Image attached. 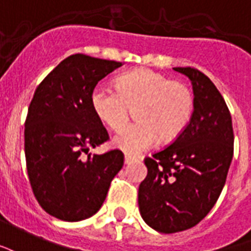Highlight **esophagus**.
Masks as SVG:
<instances>
[{"label": "esophagus", "instance_id": "34e87169", "mask_svg": "<svg viewBox=\"0 0 251 251\" xmlns=\"http://www.w3.org/2000/svg\"><path fill=\"white\" fill-rule=\"evenodd\" d=\"M133 160H136V159L133 158V156H131V155H126V156H124V163L126 164L132 163Z\"/></svg>", "mask_w": 251, "mask_h": 251}]
</instances>
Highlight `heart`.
I'll return each mask as SVG.
<instances>
[{
  "label": "heart",
  "instance_id": "heart-1",
  "mask_svg": "<svg viewBox=\"0 0 251 251\" xmlns=\"http://www.w3.org/2000/svg\"><path fill=\"white\" fill-rule=\"evenodd\" d=\"M116 88L96 85L91 105L103 123L120 129L135 108L136 123L123 128L113 144L129 155H139L158 143L176 139L194 111V93L184 83L173 81L151 69H136L120 76Z\"/></svg>",
  "mask_w": 251,
  "mask_h": 251
}]
</instances>
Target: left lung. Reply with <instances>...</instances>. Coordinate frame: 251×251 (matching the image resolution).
Listing matches in <instances>:
<instances>
[{
    "instance_id": "left-lung-1",
    "label": "left lung",
    "mask_w": 251,
    "mask_h": 251,
    "mask_svg": "<svg viewBox=\"0 0 251 251\" xmlns=\"http://www.w3.org/2000/svg\"><path fill=\"white\" fill-rule=\"evenodd\" d=\"M191 80L194 112L173 143L146 158L147 176L139 186V210L159 233L183 231L214 207L233 160L231 115L213 81L195 68H174Z\"/></svg>"
}]
</instances>
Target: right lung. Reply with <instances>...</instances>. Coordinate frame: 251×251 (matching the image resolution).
Segmentation results:
<instances>
[{
    "label": "right lung",
    "instance_id": "add662e5",
    "mask_svg": "<svg viewBox=\"0 0 251 251\" xmlns=\"http://www.w3.org/2000/svg\"><path fill=\"white\" fill-rule=\"evenodd\" d=\"M123 64L72 54L44 78L33 95L25 122V158L33 194L52 217L77 222L96 214L124 155L111 150L91 155L108 140L93 112L96 84Z\"/></svg>",
    "mask_w": 251,
    "mask_h": 251
}]
</instances>
